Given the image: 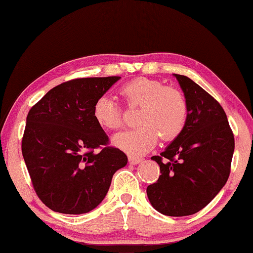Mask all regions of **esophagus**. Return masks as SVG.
<instances>
[{"instance_id": "obj_1", "label": "esophagus", "mask_w": 253, "mask_h": 253, "mask_svg": "<svg viewBox=\"0 0 253 253\" xmlns=\"http://www.w3.org/2000/svg\"><path fill=\"white\" fill-rule=\"evenodd\" d=\"M129 162L131 165H138V164H140V162H143V158L129 157Z\"/></svg>"}]
</instances>
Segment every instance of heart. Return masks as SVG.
Here are the masks:
<instances>
[{
    "mask_svg": "<svg viewBox=\"0 0 253 253\" xmlns=\"http://www.w3.org/2000/svg\"><path fill=\"white\" fill-rule=\"evenodd\" d=\"M121 94L129 106H140L136 129L114 136L113 144L127 154L143 155L158 143L177 138L184 130L189 108L183 93L161 82L145 77L133 79L122 86ZM93 117L105 130L122 126V110L109 96L102 95L93 106Z\"/></svg>",
    "mask_w": 253,
    "mask_h": 253,
    "instance_id": "1",
    "label": "heart"
}]
</instances>
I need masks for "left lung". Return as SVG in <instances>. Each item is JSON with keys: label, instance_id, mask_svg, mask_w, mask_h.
Here are the masks:
<instances>
[{"label": "left lung", "instance_id": "1", "mask_svg": "<svg viewBox=\"0 0 253 253\" xmlns=\"http://www.w3.org/2000/svg\"><path fill=\"white\" fill-rule=\"evenodd\" d=\"M174 77L188 102V121L182 133L151 158L161 175L146 192L158 212L186 216L209 205L227 183L235 140L220 103L186 76Z\"/></svg>", "mask_w": 253, "mask_h": 253}]
</instances>
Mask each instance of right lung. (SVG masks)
Returning <instances> with one entry per match:
<instances>
[{
    "instance_id": "obj_1",
    "label": "right lung",
    "mask_w": 253,
    "mask_h": 253,
    "mask_svg": "<svg viewBox=\"0 0 253 253\" xmlns=\"http://www.w3.org/2000/svg\"><path fill=\"white\" fill-rule=\"evenodd\" d=\"M120 78L63 83L29 112L23 158L38 197L55 212H91L105 199L113 175L127 164L122 151L106 146L108 137L93 117L96 100Z\"/></svg>"
}]
</instances>
